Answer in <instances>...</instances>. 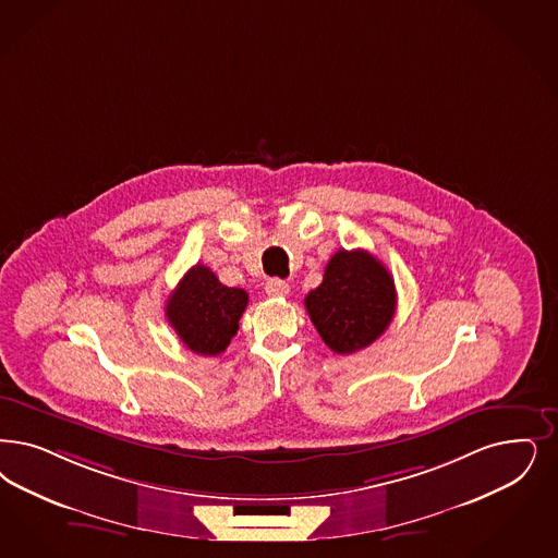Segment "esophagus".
<instances>
[{
  "label": "esophagus",
  "mask_w": 558,
  "mask_h": 558,
  "mask_svg": "<svg viewBox=\"0 0 558 558\" xmlns=\"http://www.w3.org/2000/svg\"><path fill=\"white\" fill-rule=\"evenodd\" d=\"M290 292V287L284 280H278V278H271L266 282V294L274 296V299H280V296H287Z\"/></svg>",
  "instance_id": "1"
}]
</instances>
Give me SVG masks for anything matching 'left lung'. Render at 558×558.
<instances>
[{
	"label": "left lung",
	"instance_id": "8db88e82",
	"mask_svg": "<svg viewBox=\"0 0 558 558\" xmlns=\"http://www.w3.org/2000/svg\"><path fill=\"white\" fill-rule=\"evenodd\" d=\"M305 307L327 347L352 354L373 344L391 324L393 278L366 251H338L327 262L324 282L305 296Z\"/></svg>",
	"mask_w": 558,
	"mask_h": 558
}]
</instances>
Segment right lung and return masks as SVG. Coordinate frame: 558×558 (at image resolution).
<instances>
[{"instance_id": "add662e5", "label": "right lung", "mask_w": 558, "mask_h": 558, "mask_svg": "<svg viewBox=\"0 0 558 558\" xmlns=\"http://www.w3.org/2000/svg\"><path fill=\"white\" fill-rule=\"evenodd\" d=\"M250 294L225 287L210 268L195 264L167 301V319L195 354L216 356L231 344Z\"/></svg>"}]
</instances>
